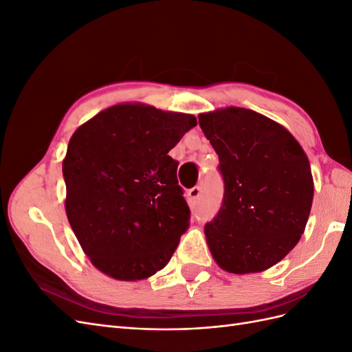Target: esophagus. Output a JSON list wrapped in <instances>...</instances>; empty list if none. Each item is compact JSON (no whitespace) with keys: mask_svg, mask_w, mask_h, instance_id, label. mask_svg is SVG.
<instances>
[{"mask_svg":"<svg viewBox=\"0 0 352 352\" xmlns=\"http://www.w3.org/2000/svg\"><path fill=\"white\" fill-rule=\"evenodd\" d=\"M188 197H189L190 201L194 202V204H197L199 197H201V189H199L198 186H195V188H192V189H189V190H188Z\"/></svg>","mask_w":352,"mask_h":352,"instance_id":"esophagus-1","label":"esophagus"}]
</instances>
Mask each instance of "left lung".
Wrapping results in <instances>:
<instances>
[{"mask_svg":"<svg viewBox=\"0 0 352 352\" xmlns=\"http://www.w3.org/2000/svg\"><path fill=\"white\" fill-rule=\"evenodd\" d=\"M198 122L225 180L223 204L204 228L212 258L233 274L267 270L305 230L314 195L308 157L286 127L257 111L226 107Z\"/></svg>","mask_w":352,"mask_h":352,"instance_id":"obj_1","label":"left lung"}]
</instances>
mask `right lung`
<instances>
[{"label":"right lung","instance_id":"obj_1","mask_svg":"<svg viewBox=\"0 0 352 352\" xmlns=\"http://www.w3.org/2000/svg\"><path fill=\"white\" fill-rule=\"evenodd\" d=\"M192 114L142 102L116 104L72 135L63 160L66 214L83 252L101 273L135 282L166 267L189 226L167 155Z\"/></svg>","mask_w":352,"mask_h":352}]
</instances>
